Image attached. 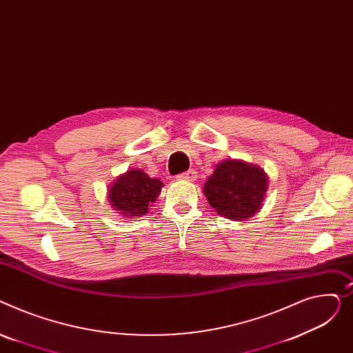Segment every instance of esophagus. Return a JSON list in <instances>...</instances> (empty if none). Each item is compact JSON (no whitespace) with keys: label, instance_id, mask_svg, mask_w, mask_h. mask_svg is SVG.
<instances>
[{"label":"esophagus","instance_id":"obj_1","mask_svg":"<svg viewBox=\"0 0 353 353\" xmlns=\"http://www.w3.org/2000/svg\"><path fill=\"white\" fill-rule=\"evenodd\" d=\"M178 179H181V181H195L196 179V171L190 170L186 172H182V174L178 175Z\"/></svg>","mask_w":353,"mask_h":353}]
</instances>
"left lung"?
Listing matches in <instances>:
<instances>
[{
    "label": "left lung",
    "instance_id": "left-lung-1",
    "mask_svg": "<svg viewBox=\"0 0 353 353\" xmlns=\"http://www.w3.org/2000/svg\"><path fill=\"white\" fill-rule=\"evenodd\" d=\"M268 191V175L258 165L226 159L215 167L203 185V194L223 218L243 221L261 208Z\"/></svg>",
    "mask_w": 353,
    "mask_h": 353
}]
</instances>
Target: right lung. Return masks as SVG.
Masks as SVG:
<instances>
[{
  "label": "right lung",
  "instance_id": "right-lung-1",
  "mask_svg": "<svg viewBox=\"0 0 353 353\" xmlns=\"http://www.w3.org/2000/svg\"><path fill=\"white\" fill-rule=\"evenodd\" d=\"M163 183L142 170H131L118 176L108 190L110 203L123 218L142 216L158 198Z\"/></svg>",
  "mask_w": 353,
  "mask_h": 353
}]
</instances>
